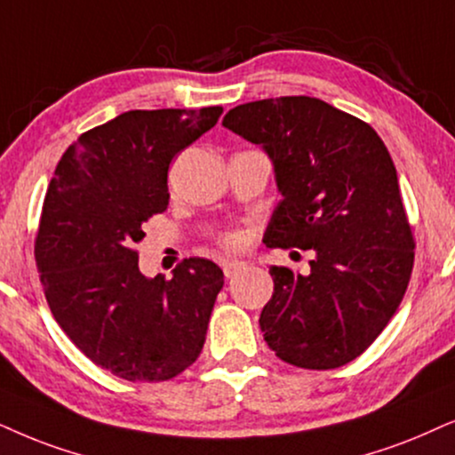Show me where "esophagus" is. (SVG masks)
Segmentation results:
<instances>
[{"label":"esophagus","mask_w":455,"mask_h":455,"mask_svg":"<svg viewBox=\"0 0 455 455\" xmlns=\"http://www.w3.org/2000/svg\"><path fill=\"white\" fill-rule=\"evenodd\" d=\"M245 264L243 262H239V260H227V262H222V273H224V277L227 279H231L233 275H237L241 268H243Z\"/></svg>","instance_id":"34e87169"}]
</instances>
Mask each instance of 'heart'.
Returning a JSON list of instances; mask_svg holds the SVG:
<instances>
[{"label":"heart","instance_id":"obj_1","mask_svg":"<svg viewBox=\"0 0 455 455\" xmlns=\"http://www.w3.org/2000/svg\"><path fill=\"white\" fill-rule=\"evenodd\" d=\"M216 241L224 251H239L241 247L245 245V235L239 231H227V233L218 235Z\"/></svg>","mask_w":455,"mask_h":455}]
</instances>
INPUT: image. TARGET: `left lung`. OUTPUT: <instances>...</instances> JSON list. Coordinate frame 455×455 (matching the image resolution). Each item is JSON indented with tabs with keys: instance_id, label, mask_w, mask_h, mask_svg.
<instances>
[{
	"instance_id": "left-lung-1",
	"label": "left lung",
	"mask_w": 455,
	"mask_h": 455,
	"mask_svg": "<svg viewBox=\"0 0 455 455\" xmlns=\"http://www.w3.org/2000/svg\"><path fill=\"white\" fill-rule=\"evenodd\" d=\"M222 125L275 165L283 199L264 243L315 251L308 275L270 267L264 340L304 370L350 363L399 308L413 268L416 241L388 148L370 124L310 96L245 102Z\"/></svg>"
}]
</instances>
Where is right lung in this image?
<instances>
[{
  "label": "right lung",
  "instance_id": "add662e5",
  "mask_svg": "<svg viewBox=\"0 0 455 455\" xmlns=\"http://www.w3.org/2000/svg\"><path fill=\"white\" fill-rule=\"evenodd\" d=\"M222 107L128 111L84 132L44 199L36 260L45 300L71 342L128 382H165L197 361L224 285L205 258L147 279L136 243L168 210V170Z\"/></svg>",
  "mask_w": 455,
  "mask_h": 455
}]
</instances>
